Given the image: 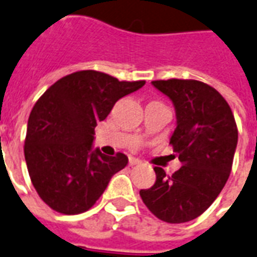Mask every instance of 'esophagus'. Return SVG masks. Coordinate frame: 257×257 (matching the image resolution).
I'll return each instance as SVG.
<instances>
[{
  "instance_id": "34e87169",
  "label": "esophagus",
  "mask_w": 257,
  "mask_h": 257,
  "mask_svg": "<svg viewBox=\"0 0 257 257\" xmlns=\"http://www.w3.org/2000/svg\"><path fill=\"white\" fill-rule=\"evenodd\" d=\"M141 164H143V161H141V160H139V158H133V157L129 158V165H131V166H135V165H141Z\"/></svg>"
}]
</instances>
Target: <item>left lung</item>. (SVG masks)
<instances>
[{"label": "left lung", "mask_w": 257, "mask_h": 257, "mask_svg": "<svg viewBox=\"0 0 257 257\" xmlns=\"http://www.w3.org/2000/svg\"><path fill=\"white\" fill-rule=\"evenodd\" d=\"M152 84L174 105L177 126L170 144L183 166L172 176L156 166V183L140 195L164 222H190L211 206L230 177L236 122L224 97L206 83L169 79Z\"/></svg>", "instance_id": "left-lung-1"}]
</instances>
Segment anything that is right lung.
Segmentation results:
<instances>
[{"label":"right lung","instance_id":"obj_1","mask_svg":"<svg viewBox=\"0 0 257 257\" xmlns=\"http://www.w3.org/2000/svg\"><path fill=\"white\" fill-rule=\"evenodd\" d=\"M144 84L78 71L54 83L35 103L27 122L25 160L37 193L53 210L67 215L87 211L128 165L125 154L108 157L93 148L95 128L118 99Z\"/></svg>","mask_w":257,"mask_h":257}]
</instances>
